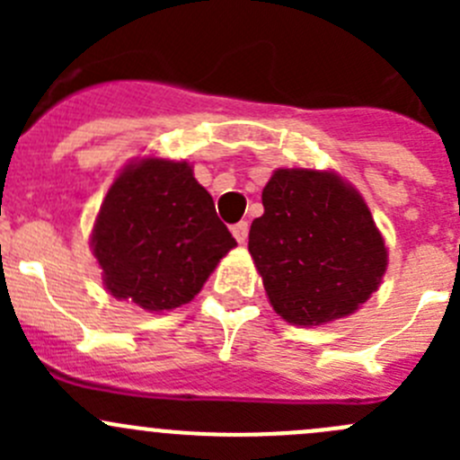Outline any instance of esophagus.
<instances>
[{"label":"esophagus","mask_w":460,"mask_h":460,"mask_svg":"<svg viewBox=\"0 0 460 460\" xmlns=\"http://www.w3.org/2000/svg\"><path fill=\"white\" fill-rule=\"evenodd\" d=\"M231 234H234V238L238 240L240 244H243L244 240H247V234H249V225H247V222H244V220H243V222H235V225L231 226Z\"/></svg>","instance_id":"esophagus-1"}]
</instances>
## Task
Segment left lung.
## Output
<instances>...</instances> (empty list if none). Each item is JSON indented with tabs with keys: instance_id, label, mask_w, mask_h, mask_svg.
<instances>
[{
	"instance_id": "8db88e82",
	"label": "left lung",
	"mask_w": 460,
	"mask_h": 460,
	"mask_svg": "<svg viewBox=\"0 0 460 460\" xmlns=\"http://www.w3.org/2000/svg\"><path fill=\"white\" fill-rule=\"evenodd\" d=\"M249 252L276 314L323 324L354 314L378 289L387 249L367 204L333 173L278 169L262 189Z\"/></svg>"
}]
</instances>
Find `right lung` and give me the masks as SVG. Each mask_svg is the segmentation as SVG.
Listing matches in <instances>:
<instances>
[{"label":"right lung","mask_w":460,"mask_h":460,"mask_svg":"<svg viewBox=\"0 0 460 460\" xmlns=\"http://www.w3.org/2000/svg\"><path fill=\"white\" fill-rule=\"evenodd\" d=\"M91 243L111 296L146 312L189 303L235 247L191 166L157 157L119 173Z\"/></svg>","instance_id":"obj_1"}]
</instances>
